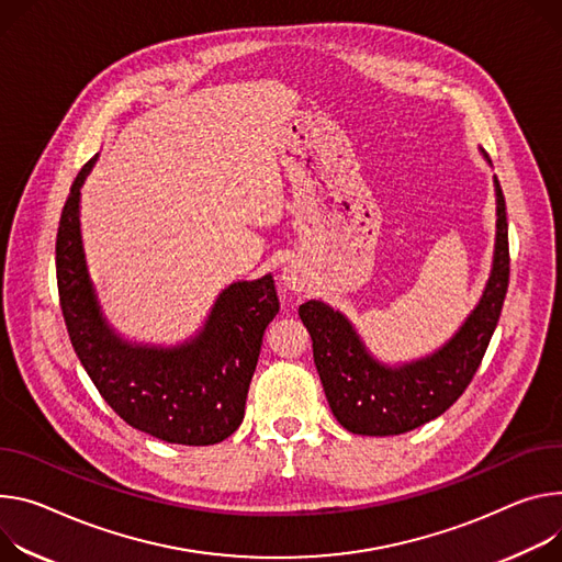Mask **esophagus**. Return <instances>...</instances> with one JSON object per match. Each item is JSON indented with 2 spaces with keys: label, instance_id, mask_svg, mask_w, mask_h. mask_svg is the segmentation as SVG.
<instances>
[{
  "label": "esophagus",
  "instance_id": "esophagus-1",
  "mask_svg": "<svg viewBox=\"0 0 562 562\" xmlns=\"http://www.w3.org/2000/svg\"><path fill=\"white\" fill-rule=\"evenodd\" d=\"M284 282L291 286V289H295V291H300L302 289V278H300V273L297 271H293V269H286L284 271Z\"/></svg>",
  "mask_w": 562,
  "mask_h": 562
}]
</instances>
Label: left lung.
<instances>
[{
	"instance_id": "8db88e82",
	"label": "left lung",
	"mask_w": 562,
	"mask_h": 562,
	"mask_svg": "<svg viewBox=\"0 0 562 562\" xmlns=\"http://www.w3.org/2000/svg\"><path fill=\"white\" fill-rule=\"evenodd\" d=\"M497 241L493 273L477 310L437 353L398 370L383 368L361 345L342 314L318 300L300 304V318L312 334L314 363L334 417L353 435H401L415 430L464 394L497 327L508 289L506 203L495 179Z\"/></svg>"
}]
</instances>
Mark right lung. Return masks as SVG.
I'll list each match as a JSON object with an SVG mask.
<instances>
[{"label":"right lung","instance_id":"add662e5","mask_svg":"<svg viewBox=\"0 0 562 562\" xmlns=\"http://www.w3.org/2000/svg\"><path fill=\"white\" fill-rule=\"evenodd\" d=\"M91 166L93 159L71 183L56 239L60 307L78 359L132 428L168 443H220L244 419L265 329L280 312L273 278L231 284L192 342L175 349L127 345L100 316L85 267L78 201Z\"/></svg>","mask_w":562,"mask_h":562}]
</instances>
